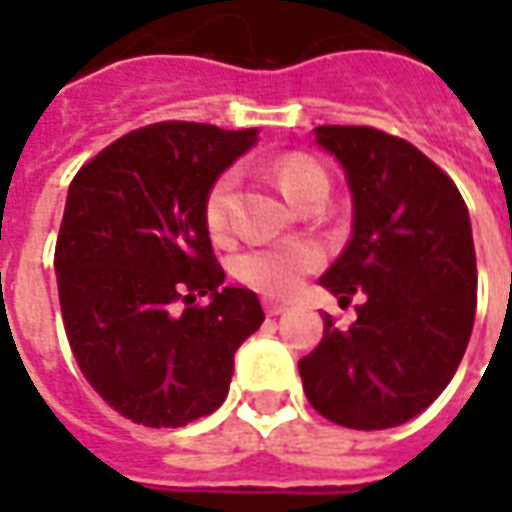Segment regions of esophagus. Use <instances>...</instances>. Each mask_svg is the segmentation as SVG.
Listing matches in <instances>:
<instances>
[{"label":"esophagus","instance_id":"obj_1","mask_svg":"<svg viewBox=\"0 0 512 512\" xmlns=\"http://www.w3.org/2000/svg\"><path fill=\"white\" fill-rule=\"evenodd\" d=\"M263 307H266V315H282V312L288 310L282 301H274V299H266L263 301Z\"/></svg>","mask_w":512,"mask_h":512}]
</instances>
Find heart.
<instances>
[{
    "label": "heart",
    "instance_id": "heart-1",
    "mask_svg": "<svg viewBox=\"0 0 512 512\" xmlns=\"http://www.w3.org/2000/svg\"><path fill=\"white\" fill-rule=\"evenodd\" d=\"M274 178L293 205H301L315 191H329L326 169L304 153H288V156L277 158L274 161ZM233 189L235 175L224 172L205 194L202 216H205V227L213 235H224V230H227ZM321 260V252L310 244L263 246V249H252V252L238 257V277L244 279L246 285L263 290V293L285 296L290 290H296L304 274H310L321 266Z\"/></svg>",
    "mask_w": 512,
    "mask_h": 512
}]
</instances>
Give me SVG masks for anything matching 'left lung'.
I'll list each match as a JSON object with an SVG mask.
<instances>
[{
  "mask_svg": "<svg viewBox=\"0 0 512 512\" xmlns=\"http://www.w3.org/2000/svg\"><path fill=\"white\" fill-rule=\"evenodd\" d=\"M343 164L354 233L321 277L340 304L365 301L299 359L307 400L343 428L403 425L444 392L469 345L477 307L472 222L452 178L422 150L370 126H318Z\"/></svg>",
  "mask_w": 512,
  "mask_h": 512,
  "instance_id": "8db88e82",
  "label": "left lung"
}]
</instances>
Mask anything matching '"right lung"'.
<instances>
[{"instance_id":"right-lung-1","label":"right lung","mask_w":512,"mask_h":512,"mask_svg":"<svg viewBox=\"0 0 512 512\" xmlns=\"http://www.w3.org/2000/svg\"><path fill=\"white\" fill-rule=\"evenodd\" d=\"M255 128L167 120L136 128L71 180L54 268L79 370L117 414L180 428L222 406L238 345L266 321L224 288L205 194L255 145ZM211 295L208 305H197Z\"/></svg>"}]
</instances>
